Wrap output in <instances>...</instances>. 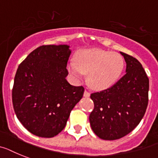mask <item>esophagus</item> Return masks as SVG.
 <instances>
[{
    "label": "esophagus",
    "mask_w": 158,
    "mask_h": 158,
    "mask_svg": "<svg viewBox=\"0 0 158 158\" xmlns=\"http://www.w3.org/2000/svg\"><path fill=\"white\" fill-rule=\"evenodd\" d=\"M83 96H84V97H87V98L89 97L90 96V93L87 91V90H85V91H84V93H83Z\"/></svg>",
    "instance_id": "1"
}]
</instances>
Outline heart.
Returning a JSON list of instances; mask_svg holds the SVG:
<instances>
[{"mask_svg":"<svg viewBox=\"0 0 158 158\" xmlns=\"http://www.w3.org/2000/svg\"><path fill=\"white\" fill-rule=\"evenodd\" d=\"M124 67V60L120 54L100 49L80 50L75 62L67 66L69 73L76 80L87 75V83L98 91L108 89L120 79Z\"/></svg>","mask_w":158,"mask_h":158,"instance_id":"obj_1","label":"heart"}]
</instances>
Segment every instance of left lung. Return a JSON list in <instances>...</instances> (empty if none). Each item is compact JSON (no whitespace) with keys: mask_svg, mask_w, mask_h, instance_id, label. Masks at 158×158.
<instances>
[{"mask_svg":"<svg viewBox=\"0 0 158 158\" xmlns=\"http://www.w3.org/2000/svg\"><path fill=\"white\" fill-rule=\"evenodd\" d=\"M126 73L112 87L91 95L89 116L93 132L103 140L120 139L132 132L144 116L149 100V78L138 60L120 52Z\"/></svg>","mask_w":158,"mask_h":158,"instance_id":"1","label":"left lung"}]
</instances>
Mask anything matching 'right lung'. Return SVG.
Here are the masks:
<instances>
[{
  "mask_svg": "<svg viewBox=\"0 0 158 158\" xmlns=\"http://www.w3.org/2000/svg\"><path fill=\"white\" fill-rule=\"evenodd\" d=\"M69 48L67 45L39 46L16 73L12 91L14 112L35 136L50 138L59 134L83 97V87L71 85L66 79Z\"/></svg>",
  "mask_w": 158,
  "mask_h": 158,
  "instance_id": "1",
  "label": "right lung"
}]
</instances>
